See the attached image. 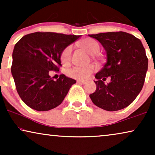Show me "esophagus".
<instances>
[{
    "label": "esophagus",
    "mask_w": 155,
    "mask_h": 155,
    "mask_svg": "<svg viewBox=\"0 0 155 155\" xmlns=\"http://www.w3.org/2000/svg\"><path fill=\"white\" fill-rule=\"evenodd\" d=\"M77 82H78V83H80V84H85L87 82L85 81V80H77Z\"/></svg>",
    "instance_id": "1"
}]
</instances>
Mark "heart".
Instances as JSON below:
<instances>
[{
  "instance_id": "heart-1",
  "label": "heart",
  "mask_w": 155,
  "mask_h": 155,
  "mask_svg": "<svg viewBox=\"0 0 155 155\" xmlns=\"http://www.w3.org/2000/svg\"><path fill=\"white\" fill-rule=\"evenodd\" d=\"M80 45L88 54L94 55L99 51L98 43L92 39H86L80 43ZM73 46L71 45L65 47L61 54V61L63 64H68L71 60ZM96 67L94 65L90 64L85 66L73 67L68 71V75L71 78L77 80H86L90 77L91 74L95 71Z\"/></svg>"
}]
</instances>
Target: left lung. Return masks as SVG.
I'll list each match as a JSON object with an SVG mask.
<instances>
[{
    "label": "left lung",
    "instance_id": "obj_1",
    "mask_svg": "<svg viewBox=\"0 0 155 155\" xmlns=\"http://www.w3.org/2000/svg\"><path fill=\"white\" fill-rule=\"evenodd\" d=\"M102 44L107 61L95 75L96 91L90 94L92 102L109 111L124 109L135 100L143 88L148 58L140 40L124 31L89 35ZM111 82L105 84L106 78Z\"/></svg>",
    "mask_w": 155,
    "mask_h": 155
}]
</instances>
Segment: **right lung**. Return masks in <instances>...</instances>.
Listing matches in <instances>:
<instances>
[{
  "mask_svg": "<svg viewBox=\"0 0 155 155\" xmlns=\"http://www.w3.org/2000/svg\"><path fill=\"white\" fill-rule=\"evenodd\" d=\"M81 35L37 32L25 35L15 45L11 73L20 98L38 111L60 105L75 80L63 74L56 81L51 71H59L61 54Z\"/></svg>",
  "mask_w": 155,
  "mask_h": 155,
  "instance_id": "right-lung-1",
  "label": "right lung"
}]
</instances>
